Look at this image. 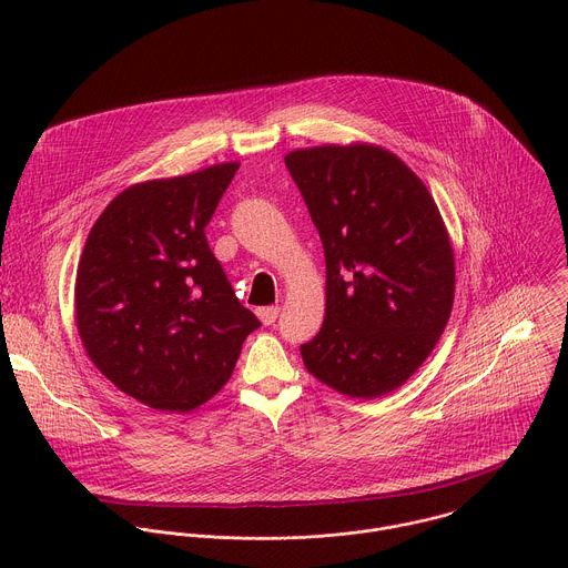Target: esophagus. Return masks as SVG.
<instances>
[{
	"label": "esophagus",
	"instance_id": "esophagus-1",
	"mask_svg": "<svg viewBox=\"0 0 568 568\" xmlns=\"http://www.w3.org/2000/svg\"><path fill=\"white\" fill-rule=\"evenodd\" d=\"M278 312H281V307L278 305H267V307H258V318L265 323V326H272V323L276 321V316H278Z\"/></svg>",
	"mask_w": 568,
	"mask_h": 568
}]
</instances>
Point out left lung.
I'll return each instance as SVG.
<instances>
[{
	"mask_svg": "<svg viewBox=\"0 0 568 568\" xmlns=\"http://www.w3.org/2000/svg\"><path fill=\"white\" fill-rule=\"evenodd\" d=\"M326 254V316L303 364L342 395L373 399L407 382L436 348L456 267L423 180L375 143L285 154Z\"/></svg>",
	"mask_w": 568,
	"mask_h": 568,
	"instance_id": "1",
	"label": "left lung"
}]
</instances>
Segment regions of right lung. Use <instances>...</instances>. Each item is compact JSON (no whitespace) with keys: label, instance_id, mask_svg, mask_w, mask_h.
Returning <instances> with one entry per match:
<instances>
[{"label":"right lung","instance_id":"add662e5","mask_svg":"<svg viewBox=\"0 0 568 568\" xmlns=\"http://www.w3.org/2000/svg\"><path fill=\"white\" fill-rule=\"evenodd\" d=\"M237 169L224 161L128 186L80 254V342L119 390L152 409L189 414L209 402L261 326L235 298L204 233Z\"/></svg>","mask_w":568,"mask_h":568}]
</instances>
